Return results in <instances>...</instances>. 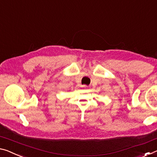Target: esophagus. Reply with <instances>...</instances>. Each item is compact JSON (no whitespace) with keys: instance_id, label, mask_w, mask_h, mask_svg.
Wrapping results in <instances>:
<instances>
[{"instance_id":"esophagus-1","label":"esophagus","mask_w":157,"mask_h":157,"mask_svg":"<svg viewBox=\"0 0 157 157\" xmlns=\"http://www.w3.org/2000/svg\"><path fill=\"white\" fill-rule=\"evenodd\" d=\"M82 87H83V88H84V89H88V86H86V85H83Z\"/></svg>"}]
</instances>
